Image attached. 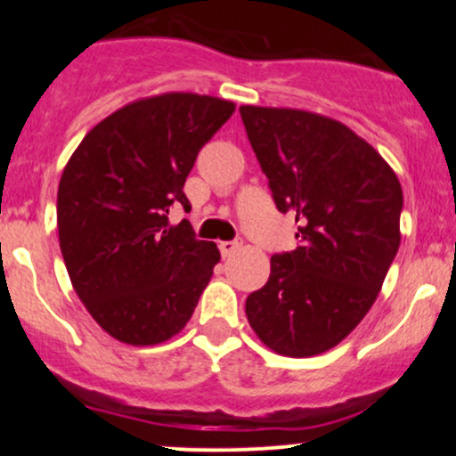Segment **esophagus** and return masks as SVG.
<instances>
[{"label": "esophagus", "instance_id": "esophagus-1", "mask_svg": "<svg viewBox=\"0 0 456 456\" xmlns=\"http://www.w3.org/2000/svg\"><path fill=\"white\" fill-rule=\"evenodd\" d=\"M218 248H221L223 257H232L235 250L240 248V242H233V240H229V242H221V244H218Z\"/></svg>", "mask_w": 456, "mask_h": 456}]
</instances>
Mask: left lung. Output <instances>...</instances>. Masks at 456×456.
Masks as SVG:
<instances>
[{"mask_svg":"<svg viewBox=\"0 0 456 456\" xmlns=\"http://www.w3.org/2000/svg\"><path fill=\"white\" fill-rule=\"evenodd\" d=\"M240 115L276 208L296 214L300 240L270 259L246 317L272 352L323 354L362 322L399 250V177L373 145L326 115L253 104Z\"/></svg>","mask_w":456,"mask_h":456,"instance_id":"obj_1","label":"left lung"}]
</instances>
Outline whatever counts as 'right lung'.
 Here are the masks:
<instances>
[{"mask_svg": "<svg viewBox=\"0 0 456 456\" xmlns=\"http://www.w3.org/2000/svg\"><path fill=\"white\" fill-rule=\"evenodd\" d=\"M235 104L191 92L141 98L83 137L57 188V232L78 300L118 341L159 345L192 317L221 261L188 221L184 182Z\"/></svg>", "mask_w": 456, "mask_h": 456, "instance_id": "add662e5", "label": "right lung"}]
</instances>
